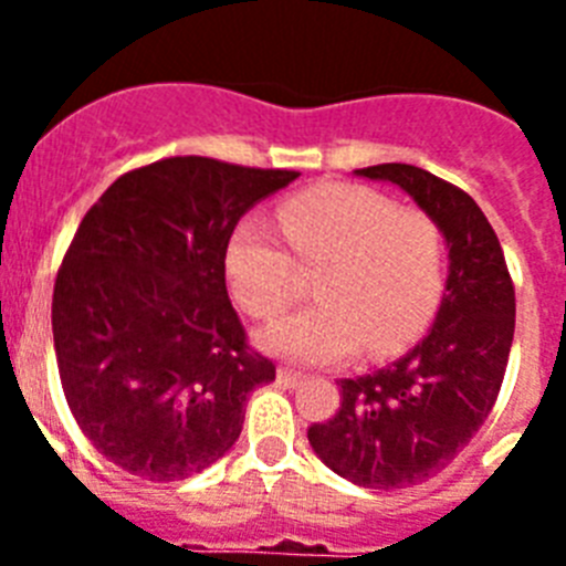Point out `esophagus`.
<instances>
[{
	"label": "esophagus",
	"instance_id": "esophagus-1",
	"mask_svg": "<svg viewBox=\"0 0 566 566\" xmlns=\"http://www.w3.org/2000/svg\"><path fill=\"white\" fill-rule=\"evenodd\" d=\"M300 382H303V374L289 371V368H277V385H283V388H297Z\"/></svg>",
	"mask_w": 566,
	"mask_h": 566
}]
</instances>
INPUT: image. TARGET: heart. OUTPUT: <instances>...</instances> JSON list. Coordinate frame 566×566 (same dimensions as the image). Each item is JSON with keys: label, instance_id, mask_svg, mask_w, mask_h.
<instances>
[{"label": "heart", "instance_id": "1", "mask_svg": "<svg viewBox=\"0 0 566 566\" xmlns=\"http://www.w3.org/2000/svg\"><path fill=\"white\" fill-rule=\"evenodd\" d=\"M280 229L297 266L319 269L317 306L260 328L263 352L303 365L343 363L359 348L388 357L431 319L444 277V238L431 214L332 184L283 203ZM294 260L266 221H240L223 254L234 303L254 317L277 314L294 294Z\"/></svg>", "mask_w": 566, "mask_h": 566}]
</instances>
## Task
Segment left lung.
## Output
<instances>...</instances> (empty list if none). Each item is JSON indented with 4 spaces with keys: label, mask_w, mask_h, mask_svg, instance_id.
<instances>
[{
    "label": "left lung",
    "mask_w": 566,
    "mask_h": 566,
    "mask_svg": "<svg viewBox=\"0 0 566 566\" xmlns=\"http://www.w3.org/2000/svg\"><path fill=\"white\" fill-rule=\"evenodd\" d=\"M354 175L394 184L431 214L448 280L431 332L397 363L339 379V411L308 428V444L359 488H411L448 468L488 419L513 345L516 292L496 232L468 192L411 164Z\"/></svg>",
    "instance_id": "left-lung-1"
}]
</instances>
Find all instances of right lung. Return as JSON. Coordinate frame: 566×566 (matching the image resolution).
<instances>
[{"mask_svg":"<svg viewBox=\"0 0 566 566\" xmlns=\"http://www.w3.org/2000/svg\"><path fill=\"white\" fill-rule=\"evenodd\" d=\"M297 175L164 158L122 175L78 223L53 289L59 377L84 437L133 476L207 470L274 379L229 303L223 254L240 218Z\"/></svg>","mask_w":566,"mask_h":566,"instance_id":"add662e5","label":"right lung"}]
</instances>
